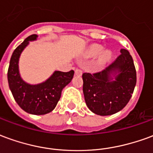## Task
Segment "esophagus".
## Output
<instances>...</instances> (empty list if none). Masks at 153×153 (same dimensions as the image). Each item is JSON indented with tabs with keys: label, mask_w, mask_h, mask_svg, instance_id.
<instances>
[{
	"label": "esophagus",
	"mask_w": 153,
	"mask_h": 153,
	"mask_svg": "<svg viewBox=\"0 0 153 153\" xmlns=\"http://www.w3.org/2000/svg\"><path fill=\"white\" fill-rule=\"evenodd\" d=\"M82 74H83V71L81 70H79V69H76V70H75V74H76V75H79L80 76Z\"/></svg>",
	"instance_id": "34e87169"
}]
</instances>
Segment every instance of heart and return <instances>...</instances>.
Here are the masks:
<instances>
[{
    "mask_svg": "<svg viewBox=\"0 0 153 153\" xmlns=\"http://www.w3.org/2000/svg\"><path fill=\"white\" fill-rule=\"evenodd\" d=\"M102 46H99V45H93V47H90L89 51H88V56H95L97 55L102 51ZM111 52L109 51H103L102 53L100 55L99 60L101 62H106V60H109V58L111 57Z\"/></svg>",
    "mask_w": 153,
    "mask_h": 153,
    "instance_id": "b5f03b06",
    "label": "heart"
}]
</instances>
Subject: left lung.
Listing matches in <instances>:
<instances>
[{
  "mask_svg": "<svg viewBox=\"0 0 153 153\" xmlns=\"http://www.w3.org/2000/svg\"><path fill=\"white\" fill-rule=\"evenodd\" d=\"M105 70L83 74V92L87 106L100 115H110L121 111L130 100L136 85V70L128 51Z\"/></svg>",
  "mask_w": 153,
  "mask_h": 153,
  "instance_id": "1",
  "label": "left lung"
}]
</instances>
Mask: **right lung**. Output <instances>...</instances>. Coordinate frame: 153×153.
Segmentation results:
<instances>
[{
  "label": "right lung",
  "instance_id": "1",
  "mask_svg": "<svg viewBox=\"0 0 153 153\" xmlns=\"http://www.w3.org/2000/svg\"><path fill=\"white\" fill-rule=\"evenodd\" d=\"M37 38L38 35H30L14 51L7 78L12 95L22 109L29 114L45 115L55 109L60 98L61 91L71 82L74 71H55L48 79L39 84L31 85L25 82L19 72V59L29 42L36 40Z\"/></svg>",
  "mask_w": 153,
  "mask_h": 153
}]
</instances>
